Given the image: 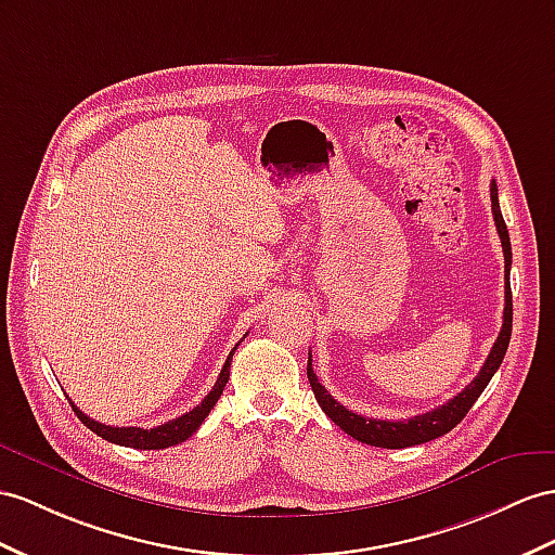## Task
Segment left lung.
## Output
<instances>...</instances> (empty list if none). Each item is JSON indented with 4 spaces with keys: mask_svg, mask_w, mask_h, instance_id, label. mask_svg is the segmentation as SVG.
Masks as SVG:
<instances>
[{
    "mask_svg": "<svg viewBox=\"0 0 555 555\" xmlns=\"http://www.w3.org/2000/svg\"><path fill=\"white\" fill-rule=\"evenodd\" d=\"M490 202H492V216H494L496 232H500L502 248H504V323H502L500 337H496V343L492 345L486 363H482V367H480V373L472 379V385H466L464 391H460L448 403L429 410V413L415 415V417L403 420V422L363 417V415L351 413V410H347L345 405H339L328 393V389L321 387L319 377L314 375V367H311V353H309L307 377H309L311 391H314L323 413L328 415L339 426V429L349 434L351 438H357V440H361V443H367V446L391 448V450L429 443V440L454 429V426H457L466 417L468 410H472V405L478 401L482 389L488 387V382L496 373V367L502 365V361L506 357V349H508V339H511V325H514V302H511V283H508L511 241H508L506 222H504L502 210H500V198H496V182L494 180L490 184Z\"/></svg>",
    "mask_w": 555,
    "mask_h": 555,
    "instance_id": "obj_1",
    "label": "left lung"
}]
</instances>
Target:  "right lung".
Masks as SVG:
<instances>
[{
	"mask_svg": "<svg viewBox=\"0 0 555 555\" xmlns=\"http://www.w3.org/2000/svg\"><path fill=\"white\" fill-rule=\"evenodd\" d=\"M236 347L230 351V357H227L222 371H220V377L216 382V387L208 391L206 399L198 403L196 408H192L190 413H184V415L170 420L166 424L154 426V429H140V426H107V424L91 420L89 415H83L73 401H69V399L67 401H69V405H73L77 417L83 422V426H89L93 434L109 440V443H117V446H124V448H138V450H164V448H170V446H178V443H182V440H188L198 429V426H202V422L208 417L212 405L218 403V399L222 396V389L227 385V379H230V367H232V357H234Z\"/></svg>",
	"mask_w": 555,
	"mask_h": 555,
	"instance_id": "right-lung-1",
	"label": "right lung"
}]
</instances>
